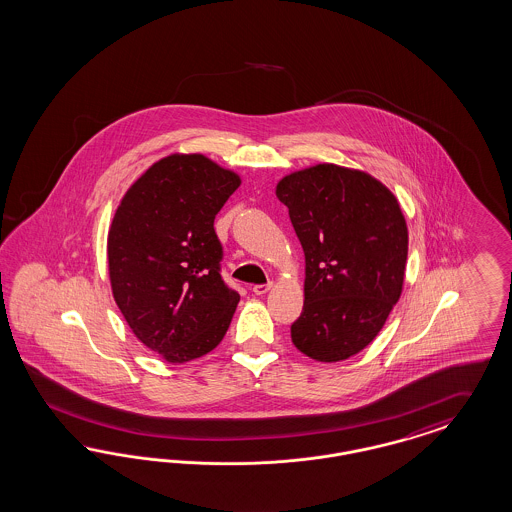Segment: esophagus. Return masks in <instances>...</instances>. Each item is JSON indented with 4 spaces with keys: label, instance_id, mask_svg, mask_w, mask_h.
<instances>
[{
    "label": "esophagus",
    "instance_id": "esophagus-1",
    "mask_svg": "<svg viewBox=\"0 0 512 512\" xmlns=\"http://www.w3.org/2000/svg\"><path fill=\"white\" fill-rule=\"evenodd\" d=\"M270 287H272V282L268 283H259V285H253V293L255 295H265L270 291Z\"/></svg>",
    "mask_w": 512,
    "mask_h": 512
}]
</instances>
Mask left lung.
I'll return each mask as SVG.
<instances>
[{"label":"left lung","mask_w":512,"mask_h":512,"mask_svg":"<svg viewBox=\"0 0 512 512\" xmlns=\"http://www.w3.org/2000/svg\"><path fill=\"white\" fill-rule=\"evenodd\" d=\"M276 196L289 208L306 259L304 306L291 340L316 361L348 359L371 344L401 297L405 215L378 179L336 164L283 177Z\"/></svg>","instance_id":"8db88e82"}]
</instances>
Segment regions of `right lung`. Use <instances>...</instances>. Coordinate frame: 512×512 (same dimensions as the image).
I'll return each instance as SVG.
<instances>
[{
    "label": "right lung",
    "mask_w": 512,
    "mask_h": 512,
    "mask_svg": "<svg viewBox=\"0 0 512 512\" xmlns=\"http://www.w3.org/2000/svg\"><path fill=\"white\" fill-rule=\"evenodd\" d=\"M240 177L204 155H170L126 191L107 236L113 297L132 333L170 363L223 340L240 295L221 278L213 221Z\"/></svg>",
    "instance_id": "obj_1"
}]
</instances>
